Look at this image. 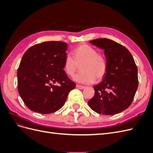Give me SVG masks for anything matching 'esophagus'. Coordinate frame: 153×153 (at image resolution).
<instances>
[{
    "mask_svg": "<svg viewBox=\"0 0 153 153\" xmlns=\"http://www.w3.org/2000/svg\"><path fill=\"white\" fill-rule=\"evenodd\" d=\"M76 87L78 88V89H84V88H85V86H83V85H76Z\"/></svg>",
    "mask_w": 153,
    "mask_h": 153,
    "instance_id": "obj_1",
    "label": "esophagus"
}]
</instances>
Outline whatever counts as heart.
<instances>
[{"mask_svg": "<svg viewBox=\"0 0 153 153\" xmlns=\"http://www.w3.org/2000/svg\"><path fill=\"white\" fill-rule=\"evenodd\" d=\"M74 57L67 54L63 63L64 71L72 76L79 70L82 72L73 78L75 82L82 84H90L96 80L100 81L105 76L108 70L107 61L105 55L87 44H82L73 51Z\"/></svg>", "mask_w": 153, "mask_h": 153, "instance_id": "heart-1", "label": "heart"}]
</instances>
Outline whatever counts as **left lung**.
<instances>
[{"label": "left lung", "instance_id": "8db88e82", "mask_svg": "<svg viewBox=\"0 0 153 153\" xmlns=\"http://www.w3.org/2000/svg\"><path fill=\"white\" fill-rule=\"evenodd\" d=\"M89 42L104 50L108 70L103 80L94 86L95 94L88 105L100 114H119L130 106L137 90L135 61L126 47L112 40L98 38Z\"/></svg>", "mask_w": 153, "mask_h": 153}]
</instances>
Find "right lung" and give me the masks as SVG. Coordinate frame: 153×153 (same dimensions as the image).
Masks as SVG:
<instances>
[{"mask_svg": "<svg viewBox=\"0 0 153 153\" xmlns=\"http://www.w3.org/2000/svg\"><path fill=\"white\" fill-rule=\"evenodd\" d=\"M67 50L66 43L46 41L32 46L23 55L17 71L18 91L30 110L56 112L75 89L76 84L63 69Z\"/></svg>", "mask_w": 153, "mask_h": 153, "instance_id": "obj_1", "label": "right lung"}]
</instances>
